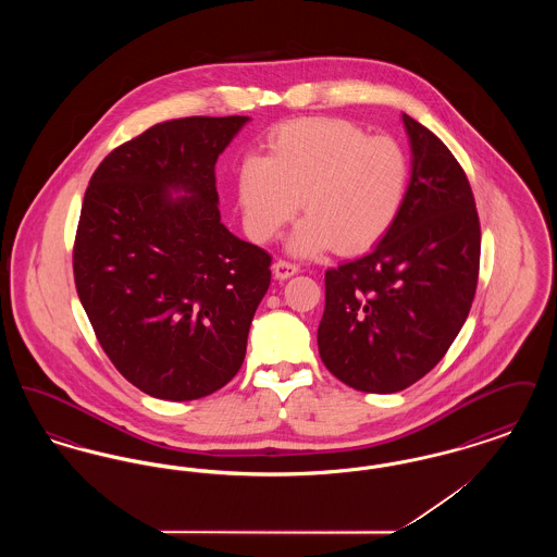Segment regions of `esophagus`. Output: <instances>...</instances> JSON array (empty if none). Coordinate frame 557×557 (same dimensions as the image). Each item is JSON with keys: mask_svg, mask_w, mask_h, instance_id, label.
<instances>
[{"mask_svg": "<svg viewBox=\"0 0 557 557\" xmlns=\"http://www.w3.org/2000/svg\"><path fill=\"white\" fill-rule=\"evenodd\" d=\"M294 273H298V267L294 265V263H288V261H277V263L273 265V275H275V280H280V282L288 280Z\"/></svg>", "mask_w": 557, "mask_h": 557, "instance_id": "obj_1", "label": "esophagus"}]
</instances>
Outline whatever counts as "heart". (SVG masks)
Here are the masks:
<instances>
[{"mask_svg": "<svg viewBox=\"0 0 557 557\" xmlns=\"http://www.w3.org/2000/svg\"><path fill=\"white\" fill-rule=\"evenodd\" d=\"M411 162L397 139L343 119H298L267 137L265 157L242 160L238 198L248 236L267 244L300 209L286 242L294 257L332 246L357 255L384 238L405 207Z\"/></svg>", "mask_w": 557, "mask_h": 557, "instance_id": "1", "label": "heart"}]
</instances>
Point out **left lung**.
<instances>
[{
  "label": "left lung",
  "instance_id": "left-lung-1",
  "mask_svg": "<svg viewBox=\"0 0 557 557\" xmlns=\"http://www.w3.org/2000/svg\"><path fill=\"white\" fill-rule=\"evenodd\" d=\"M405 207L361 259L325 271L321 361L361 393H398L424 377L466 323L480 265L470 182L449 148L409 114Z\"/></svg>",
  "mask_w": 557,
  "mask_h": 557
}]
</instances>
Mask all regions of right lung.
<instances>
[{
    "label": "right lung",
    "instance_id": "add662e5",
    "mask_svg": "<svg viewBox=\"0 0 557 557\" xmlns=\"http://www.w3.org/2000/svg\"><path fill=\"white\" fill-rule=\"evenodd\" d=\"M248 116L159 123L91 175L73 252L81 305L141 393L194 400L238 373L271 257L219 212L214 164Z\"/></svg>",
    "mask_w": 557,
    "mask_h": 557
}]
</instances>
